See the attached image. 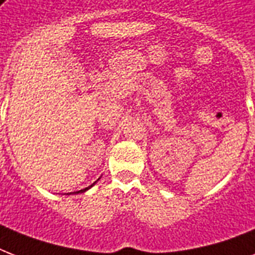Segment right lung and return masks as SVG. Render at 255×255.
I'll return each mask as SVG.
<instances>
[{
	"label": "right lung",
	"mask_w": 255,
	"mask_h": 255,
	"mask_svg": "<svg viewBox=\"0 0 255 255\" xmlns=\"http://www.w3.org/2000/svg\"><path fill=\"white\" fill-rule=\"evenodd\" d=\"M92 185H94V184H92ZM92 185H90V186H87V188H86V189H82V190H78V192H73V193H81V192H85V190H87V189H90V188H91Z\"/></svg>",
	"instance_id": "right-lung-1"
}]
</instances>
